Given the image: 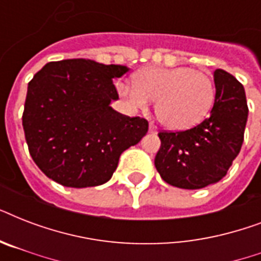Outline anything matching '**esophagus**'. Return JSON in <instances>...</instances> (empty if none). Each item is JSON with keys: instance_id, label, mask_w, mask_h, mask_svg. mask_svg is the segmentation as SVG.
<instances>
[{"instance_id": "esophagus-1", "label": "esophagus", "mask_w": 261, "mask_h": 261, "mask_svg": "<svg viewBox=\"0 0 261 261\" xmlns=\"http://www.w3.org/2000/svg\"><path fill=\"white\" fill-rule=\"evenodd\" d=\"M149 131H150L151 134H157V133H159V130H157V127H155L154 124H153V123H150V124H149Z\"/></svg>"}]
</instances>
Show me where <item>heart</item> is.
<instances>
[{
	"instance_id": "heart-1",
	"label": "heart",
	"mask_w": 261,
	"mask_h": 261,
	"mask_svg": "<svg viewBox=\"0 0 261 261\" xmlns=\"http://www.w3.org/2000/svg\"><path fill=\"white\" fill-rule=\"evenodd\" d=\"M134 83H119L116 89L133 111H145L155 100V114L173 131L192 128L204 120L215 100L210 75L188 66L146 67L134 75Z\"/></svg>"
}]
</instances>
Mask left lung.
<instances>
[{
    "label": "left lung",
    "instance_id": "1",
    "mask_svg": "<svg viewBox=\"0 0 261 261\" xmlns=\"http://www.w3.org/2000/svg\"><path fill=\"white\" fill-rule=\"evenodd\" d=\"M215 100L210 116L194 128L160 133L154 165L164 181L199 190L226 176L239 155L248 120L245 89L222 69L214 71Z\"/></svg>",
    "mask_w": 261,
    "mask_h": 261
}]
</instances>
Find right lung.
Returning a JSON list of instances; mask_svg holds the SVG:
<instances>
[{"label": "right lung", "instance_id": "obj_1", "mask_svg": "<svg viewBox=\"0 0 261 261\" xmlns=\"http://www.w3.org/2000/svg\"><path fill=\"white\" fill-rule=\"evenodd\" d=\"M130 70L92 59L43 66L28 84L22 127L31 157L51 180L71 188L101 186L119 157L146 135L149 123L111 107L114 80Z\"/></svg>", "mask_w": 261, "mask_h": 261}]
</instances>
